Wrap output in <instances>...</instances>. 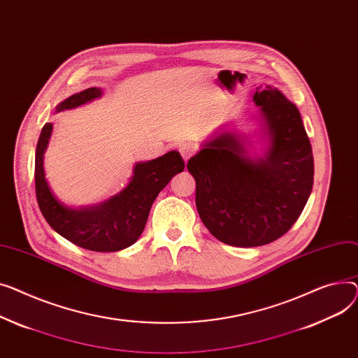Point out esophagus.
<instances>
[{
  "label": "esophagus",
  "mask_w": 358,
  "mask_h": 358,
  "mask_svg": "<svg viewBox=\"0 0 358 358\" xmlns=\"http://www.w3.org/2000/svg\"><path fill=\"white\" fill-rule=\"evenodd\" d=\"M179 152H180V155H182V157H183V160H185V163L192 157V155H194V149L191 145H187V144H183V145H180L179 147Z\"/></svg>",
  "instance_id": "34e87169"
}]
</instances>
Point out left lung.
Here are the masks:
<instances>
[{
  "mask_svg": "<svg viewBox=\"0 0 358 358\" xmlns=\"http://www.w3.org/2000/svg\"><path fill=\"white\" fill-rule=\"evenodd\" d=\"M253 101L259 107L260 153L234 124H224L187 162L203 225L234 247L264 245L287 233L313 185L312 147L296 105L270 85L257 90Z\"/></svg>",
  "mask_w": 358,
  "mask_h": 358,
  "instance_id": "8db88e82",
  "label": "left lung"
}]
</instances>
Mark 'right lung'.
I'll use <instances>...</instances> for the list:
<instances>
[{"label":"right lung","instance_id":"obj_1","mask_svg":"<svg viewBox=\"0 0 358 358\" xmlns=\"http://www.w3.org/2000/svg\"><path fill=\"white\" fill-rule=\"evenodd\" d=\"M101 88H88L62 101L56 113L72 110L101 98ZM53 131L48 122L41 129L34 163L36 196L38 208L49 225L63 238L85 250L113 253L134 244L141 236L150 208L162 189L183 172L185 163L179 152L172 150L149 162H137L133 176L122 191L103 202L88 206L63 203L49 186L45 173V152Z\"/></svg>","mask_w":358,"mask_h":358}]
</instances>
